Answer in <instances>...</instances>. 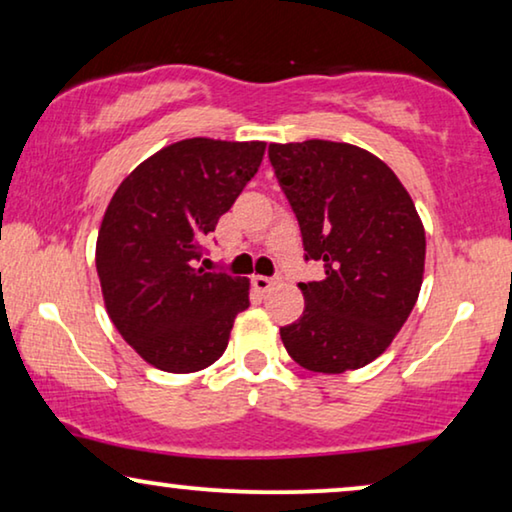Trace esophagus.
Segmentation results:
<instances>
[{
    "label": "esophagus",
    "instance_id": "esophagus-1",
    "mask_svg": "<svg viewBox=\"0 0 512 512\" xmlns=\"http://www.w3.org/2000/svg\"><path fill=\"white\" fill-rule=\"evenodd\" d=\"M279 275H275V277H263V275H256L254 279H251V282H254V286H256V291H261V293H265V291H270L272 286H275L277 282H279Z\"/></svg>",
    "mask_w": 512,
    "mask_h": 512
}]
</instances>
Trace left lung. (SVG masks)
<instances>
[{"label": "left lung", "mask_w": 512, "mask_h": 512, "mask_svg": "<svg viewBox=\"0 0 512 512\" xmlns=\"http://www.w3.org/2000/svg\"><path fill=\"white\" fill-rule=\"evenodd\" d=\"M270 165L296 214L305 261L324 279L300 282L303 317L279 328L312 373L368 366L417 303L426 237L415 202L380 158L352 144H270Z\"/></svg>", "instance_id": "obj_1"}]
</instances>
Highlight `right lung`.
<instances>
[{
	"mask_svg": "<svg viewBox=\"0 0 512 512\" xmlns=\"http://www.w3.org/2000/svg\"><path fill=\"white\" fill-rule=\"evenodd\" d=\"M263 153V142L184 139L144 160L111 198L95 254L104 305L151 366L195 373L226 352L249 282L200 263Z\"/></svg>",
	"mask_w": 512,
	"mask_h": 512,
	"instance_id": "1",
	"label": "right lung"
}]
</instances>
